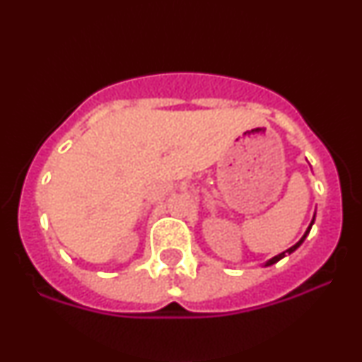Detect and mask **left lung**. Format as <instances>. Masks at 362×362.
<instances>
[{"label":"left lung","mask_w":362,"mask_h":362,"mask_svg":"<svg viewBox=\"0 0 362 362\" xmlns=\"http://www.w3.org/2000/svg\"><path fill=\"white\" fill-rule=\"evenodd\" d=\"M313 221H315V218H313V219H311V223H310L308 230H306V233L301 236V240H300V242H298L296 245H293V247H291V248H288V250H286V252H282V253H279V255L272 257V259H271V260H269V262H267V264H265V265H272V264H276V262H279L281 259H284V257H286V255H289V253H293L294 250H296V248H298V247H300V245H301L303 242H305V238H306V236H308V233H310V230H311V226H313Z\"/></svg>","instance_id":"8db88e82"}]
</instances>
